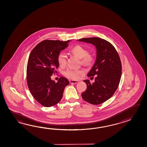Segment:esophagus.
<instances>
[{
	"mask_svg": "<svg viewBox=\"0 0 147 147\" xmlns=\"http://www.w3.org/2000/svg\"><path fill=\"white\" fill-rule=\"evenodd\" d=\"M69 81L70 84H77L79 82V81L77 80H70Z\"/></svg>",
	"mask_w": 147,
	"mask_h": 147,
	"instance_id": "obj_1",
	"label": "esophagus"
}]
</instances>
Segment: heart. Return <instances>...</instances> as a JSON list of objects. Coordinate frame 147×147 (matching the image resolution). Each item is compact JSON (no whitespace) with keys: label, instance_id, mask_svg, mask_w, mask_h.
Here are the masks:
<instances>
[{"label":"heart","instance_id":"obj_1","mask_svg":"<svg viewBox=\"0 0 147 147\" xmlns=\"http://www.w3.org/2000/svg\"><path fill=\"white\" fill-rule=\"evenodd\" d=\"M70 53L78 58L81 59V63L85 66H90L93 62L94 56L90 53H88V51L85 48L81 45H77L70 49ZM57 61L60 66H66L67 63L66 55L63 53H60L57 57ZM84 73V70H74L69 69L65 71L63 74L66 78L72 80H77L80 78V76Z\"/></svg>","mask_w":147,"mask_h":147}]
</instances>
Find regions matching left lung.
Instances as JSON below:
<instances>
[{
    "label": "left lung",
    "instance_id": "8db88e82",
    "mask_svg": "<svg viewBox=\"0 0 147 147\" xmlns=\"http://www.w3.org/2000/svg\"><path fill=\"white\" fill-rule=\"evenodd\" d=\"M79 41L91 43L97 49V58L88 77L96 75L94 82L85 80L87 89L81 96L92 105H100L113 96L119 86L122 66L116 48L109 41L98 37L86 38ZM93 78V77H91Z\"/></svg>",
    "mask_w": 147,
    "mask_h": 147
}]
</instances>
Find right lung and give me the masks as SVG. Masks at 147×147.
Listing matches in <instances>:
<instances>
[{"mask_svg":"<svg viewBox=\"0 0 147 147\" xmlns=\"http://www.w3.org/2000/svg\"><path fill=\"white\" fill-rule=\"evenodd\" d=\"M69 40H45L32 50L27 67V82L32 96L42 106H53L63 97L64 89L69 84L67 78L61 77L57 82L51 79L57 72V57L68 47Z\"/></svg>","mask_w":147,"mask_h":147,"instance_id":"right-lung-1","label":"right lung"}]
</instances>
